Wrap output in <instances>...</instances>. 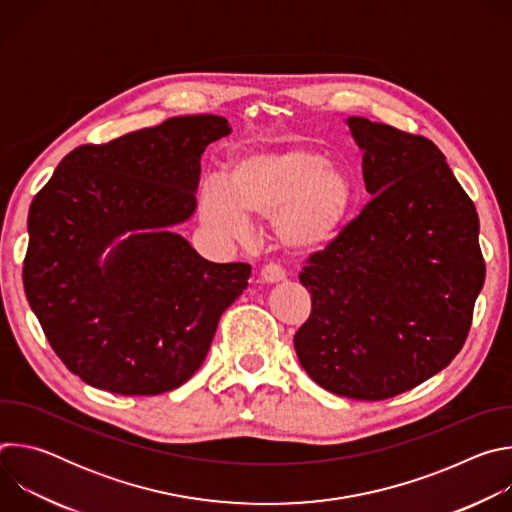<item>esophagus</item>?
I'll list each match as a JSON object with an SVG mask.
<instances>
[{"instance_id": "obj_1", "label": "esophagus", "mask_w": 512, "mask_h": 512, "mask_svg": "<svg viewBox=\"0 0 512 512\" xmlns=\"http://www.w3.org/2000/svg\"><path fill=\"white\" fill-rule=\"evenodd\" d=\"M259 279H261L263 283H279V281L285 279V271H283L279 265L269 263V265H265V267L261 269Z\"/></svg>"}]
</instances>
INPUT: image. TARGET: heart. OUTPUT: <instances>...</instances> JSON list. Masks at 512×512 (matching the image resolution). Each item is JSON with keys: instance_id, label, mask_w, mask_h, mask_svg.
Wrapping results in <instances>:
<instances>
[{"instance_id": "obj_1", "label": "heart", "mask_w": 512, "mask_h": 512, "mask_svg": "<svg viewBox=\"0 0 512 512\" xmlns=\"http://www.w3.org/2000/svg\"><path fill=\"white\" fill-rule=\"evenodd\" d=\"M354 204L350 172L310 148L245 152L223 178L200 186L202 225L225 239H243L251 221H271L275 241L296 255H314L338 241Z\"/></svg>"}]
</instances>
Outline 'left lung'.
<instances>
[{
	"label": "left lung",
	"instance_id": "obj_1",
	"mask_svg": "<svg viewBox=\"0 0 512 512\" xmlns=\"http://www.w3.org/2000/svg\"><path fill=\"white\" fill-rule=\"evenodd\" d=\"M346 123L373 198L306 261L312 312L294 346L322 389L383 401L456 358L486 265L476 206L437 145L364 117Z\"/></svg>",
	"mask_w": 512,
	"mask_h": 512
}]
</instances>
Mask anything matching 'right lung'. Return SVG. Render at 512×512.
Here are the masks:
<instances>
[{"instance_id":"obj_1","label":"right lung","mask_w":512,"mask_h":512,"mask_svg":"<svg viewBox=\"0 0 512 512\" xmlns=\"http://www.w3.org/2000/svg\"><path fill=\"white\" fill-rule=\"evenodd\" d=\"M229 133L225 117L186 115L79 145L34 196L26 298L58 358L87 385L119 395L184 385L247 289L249 263L206 261L172 233L196 210L206 145Z\"/></svg>"}]
</instances>
